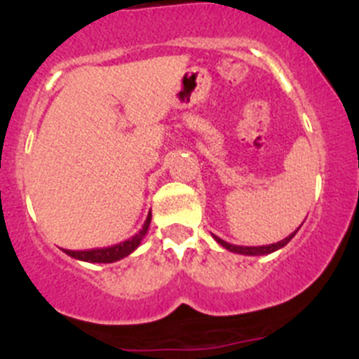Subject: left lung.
<instances>
[{
  "label": "left lung",
  "instance_id": "8db88e82",
  "mask_svg": "<svg viewBox=\"0 0 359 359\" xmlns=\"http://www.w3.org/2000/svg\"><path fill=\"white\" fill-rule=\"evenodd\" d=\"M297 231H299V227H297ZM297 231H293L290 236H287L285 240L278 241V243L262 245V247H240V245H231V243H227V241L220 240V238L215 236V234H212V236L215 238V241L220 245V247H224V248L229 250V252H233V253H240V255H269V253H273V252H276V250L283 248L285 245H287L288 241H290L292 238L295 236Z\"/></svg>",
  "mask_w": 359,
  "mask_h": 359
}]
</instances>
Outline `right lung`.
Here are the masks:
<instances>
[{"mask_svg": "<svg viewBox=\"0 0 359 359\" xmlns=\"http://www.w3.org/2000/svg\"><path fill=\"white\" fill-rule=\"evenodd\" d=\"M149 226H151V212H149V215H147L146 222H144L142 229H140L139 233L135 234V236L130 238V240L121 241V243L112 245V247H107V248L81 250V252H74V250H66V253H67L69 257H72V259L83 260V262H93V264H111V262H116V260L125 259V257H128L130 253L135 252V250L139 248L140 241L144 240V236H146L147 231H149Z\"/></svg>", "mask_w": 359, "mask_h": 359, "instance_id": "add662e5", "label": "right lung"}]
</instances>
